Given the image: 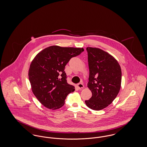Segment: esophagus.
<instances>
[{"instance_id":"esophagus-1","label":"esophagus","mask_w":147,"mask_h":147,"mask_svg":"<svg viewBox=\"0 0 147 147\" xmlns=\"http://www.w3.org/2000/svg\"><path fill=\"white\" fill-rule=\"evenodd\" d=\"M77 87L79 89H81L84 88V85L82 83H80L77 84Z\"/></svg>"}]
</instances>
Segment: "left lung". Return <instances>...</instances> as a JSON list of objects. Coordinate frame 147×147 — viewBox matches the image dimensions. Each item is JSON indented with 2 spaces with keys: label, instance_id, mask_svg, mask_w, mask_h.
Returning <instances> with one entry per match:
<instances>
[{
  "label": "left lung",
  "instance_id": "left-lung-1",
  "mask_svg": "<svg viewBox=\"0 0 147 147\" xmlns=\"http://www.w3.org/2000/svg\"><path fill=\"white\" fill-rule=\"evenodd\" d=\"M89 77L88 87L91 98L85 100L86 106L94 110H101L110 104L119 94L122 71L116 59L102 49L87 47Z\"/></svg>",
  "mask_w": 147,
  "mask_h": 147
}]
</instances>
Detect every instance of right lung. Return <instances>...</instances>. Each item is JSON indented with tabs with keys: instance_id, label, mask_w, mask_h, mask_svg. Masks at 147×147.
<instances>
[{
	"instance_id": "1",
	"label": "right lung",
	"mask_w": 147,
	"mask_h": 147,
	"mask_svg": "<svg viewBox=\"0 0 147 147\" xmlns=\"http://www.w3.org/2000/svg\"><path fill=\"white\" fill-rule=\"evenodd\" d=\"M83 51V48L52 46L34 58L28 79L34 94L44 106L53 110L61 108L67 95L75 90L74 86L67 83L64 69L71 58Z\"/></svg>"
}]
</instances>
